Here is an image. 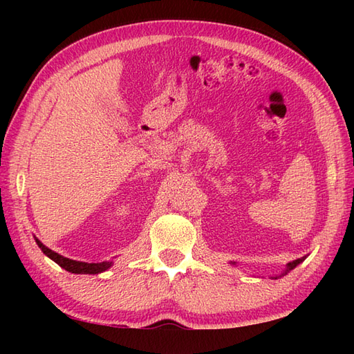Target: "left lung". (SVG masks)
Returning a JSON list of instances; mask_svg holds the SVG:
<instances>
[{
    "label": "left lung",
    "mask_w": 354,
    "mask_h": 354,
    "mask_svg": "<svg viewBox=\"0 0 354 354\" xmlns=\"http://www.w3.org/2000/svg\"><path fill=\"white\" fill-rule=\"evenodd\" d=\"M304 259H306V257H303V259H297V260H293V261L288 263V268H286V270H284V272H283V274H288V272H289V270H292L293 268H297V266L299 265V263H301V261H303Z\"/></svg>",
    "instance_id": "8db88e82"
}]
</instances>
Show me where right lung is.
Returning a JSON list of instances; mask_svg holds the SVG:
<instances>
[{"instance_id":"1","label":"right lung","mask_w":354,"mask_h":354,"mask_svg":"<svg viewBox=\"0 0 354 354\" xmlns=\"http://www.w3.org/2000/svg\"><path fill=\"white\" fill-rule=\"evenodd\" d=\"M37 246L41 248V251L50 257L53 261L57 263L59 266L64 268L65 270H68L71 274H100L104 272V270L109 269L112 266V261H102V263H85V261H77V260H71L66 259L64 255L57 254L55 251H51L50 248L45 246L41 240L36 239Z\"/></svg>"}]
</instances>
